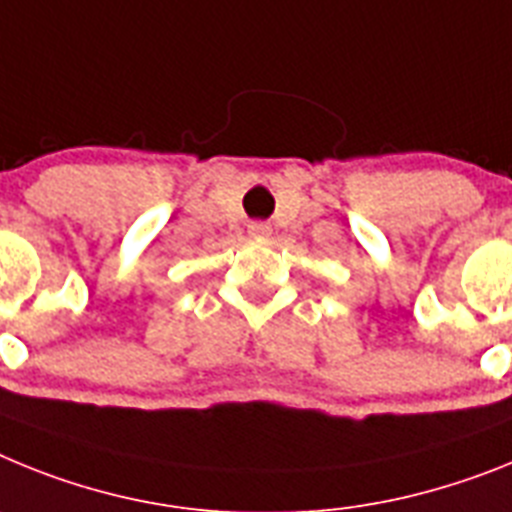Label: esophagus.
Listing matches in <instances>:
<instances>
[{"instance_id": "1", "label": "esophagus", "mask_w": 512, "mask_h": 512, "mask_svg": "<svg viewBox=\"0 0 512 512\" xmlns=\"http://www.w3.org/2000/svg\"><path fill=\"white\" fill-rule=\"evenodd\" d=\"M247 231H250V237H257V239H265L270 237V224H265V221H252L250 226H247Z\"/></svg>"}]
</instances>
